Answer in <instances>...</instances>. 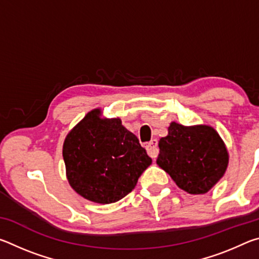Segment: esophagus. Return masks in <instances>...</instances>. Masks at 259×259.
Returning a JSON list of instances; mask_svg holds the SVG:
<instances>
[{"label": "esophagus", "instance_id": "1", "mask_svg": "<svg viewBox=\"0 0 259 259\" xmlns=\"http://www.w3.org/2000/svg\"><path fill=\"white\" fill-rule=\"evenodd\" d=\"M146 150L148 155H150L152 159L155 160V157L159 154V148H157V140L156 139H152L150 143L146 145Z\"/></svg>", "mask_w": 259, "mask_h": 259}]
</instances>
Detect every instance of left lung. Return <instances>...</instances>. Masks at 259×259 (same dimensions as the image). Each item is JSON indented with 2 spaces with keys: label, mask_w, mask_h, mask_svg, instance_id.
<instances>
[{
  "label": "left lung",
  "mask_w": 259,
  "mask_h": 259,
  "mask_svg": "<svg viewBox=\"0 0 259 259\" xmlns=\"http://www.w3.org/2000/svg\"><path fill=\"white\" fill-rule=\"evenodd\" d=\"M156 163L179 188L190 194H204L224 176L229 152L212 126L183 125L171 122L168 135L159 142Z\"/></svg>",
  "instance_id": "8db88e82"
}]
</instances>
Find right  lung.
Segmentation results:
<instances>
[{
    "instance_id": "1",
    "label": "right lung",
    "mask_w": 259,
    "mask_h": 259,
    "mask_svg": "<svg viewBox=\"0 0 259 259\" xmlns=\"http://www.w3.org/2000/svg\"><path fill=\"white\" fill-rule=\"evenodd\" d=\"M63 157L69 185L82 198L108 204L134 190L152 159L119 117L90 111L67 134Z\"/></svg>"
}]
</instances>
